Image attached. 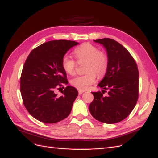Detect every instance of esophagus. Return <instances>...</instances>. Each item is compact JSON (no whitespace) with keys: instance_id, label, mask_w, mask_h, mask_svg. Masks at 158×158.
Listing matches in <instances>:
<instances>
[{"instance_id":"obj_1","label":"esophagus","mask_w":158,"mask_h":158,"mask_svg":"<svg viewBox=\"0 0 158 158\" xmlns=\"http://www.w3.org/2000/svg\"><path fill=\"white\" fill-rule=\"evenodd\" d=\"M78 94L80 95L82 94V93H84L85 92V90H82V89H78Z\"/></svg>"}]
</instances>
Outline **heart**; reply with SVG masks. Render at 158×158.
<instances>
[{
    "label": "heart",
    "instance_id": "obj_1",
    "mask_svg": "<svg viewBox=\"0 0 158 158\" xmlns=\"http://www.w3.org/2000/svg\"><path fill=\"white\" fill-rule=\"evenodd\" d=\"M73 55L78 62L85 61L84 74L75 76L70 83L80 89H86L96 81L98 77L106 74L109 66V58L104 51H99L98 47L89 43H84L76 48ZM62 67L66 73L73 75L76 72V62L69 55H64L62 59Z\"/></svg>",
    "mask_w": 158,
    "mask_h": 158
}]
</instances>
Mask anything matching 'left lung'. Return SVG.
Wrapping results in <instances>:
<instances>
[{"label":"left lung","instance_id":"obj_1","mask_svg":"<svg viewBox=\"0 0 158 158\" xmlns=\"http://www.w3.org/2000/svg\"><path fill=\"white\" fill-rule=\"evenodd\" d=\"M106 48L109 66L103 79L98 85L102 92H92L89 112L96 120L107 124L126 118L138 101L139 73L135 60L128 51L109 38L94 40ZM108 90L106 97L103 95Z\"/></svg>","mask_w":158,"mask_h":158}]
</instances>
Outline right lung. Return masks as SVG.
I'll return each mask as SVG.
<instances>
[{"label": "right lung", "instance_id": "1", "mask_svg": "<svg viewBox=\"0 0 158 158\" xmlns=\"http://www.w3.org/2000/svg\"><path fill=\"white\" fill-rule=\"evenodd\" d=\"M78 44L74 41L52 40L37 47L28 55L20 77V92L27 111L37 120L55 123L70 114L78 91L67 86L60 97L54 92L68 84L62 59Z\"/></svg>", "mask_w": 158, "mask_h": 158}]
</instances>
